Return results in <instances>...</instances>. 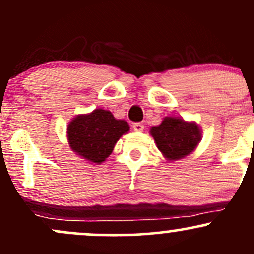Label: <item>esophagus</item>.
<instances>
[{"instance_id":"esophagus-1","label":"esophagus","mask_w":254,"mask_h":254,"mask_svg":"<svg viewBox=\"0 0 254 254\" xmlns=\"http://www.w3.org/2000/svg\"><path fill=\"white\" fill-rule=\"evenodd\" d=\"M132 129H134L135 131L141 132V131H143V129H145V125H143L142 123H135V124L132 125Z\"/></svg>"}]
</instances>
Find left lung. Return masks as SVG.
Returning <instances> with one entry per match:
<instances>
[{"mask_svg":"<svg viewBox=\"0 0 254 254\" xmlns=\"http://www.w3.org/2000/svg\"><path fill=\"white\" fill-rule=\"evenodd\" d=\"M159 151L170 161L190 154L201 140L198 125L181 118L165 117L161 125L151 129Z\"/></svg>","mask_w":254,"mask_h":254,"instance_id":"obj_1","label":"left lung"}]
</instances>
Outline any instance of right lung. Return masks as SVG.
<instances>
[{"label":"right lung","instance_id":"1","mask_svg":"<svg viewBox=\"0 0 254 254\" xmlns=\"http://www.w3.org/2000/svg\"><path fill=\"white\" fill-rule=\"evenodd\" d=\"M129 131V124L118 120L105 109H95L86 116H78L68 125L69 146L79 156L92 163L105 162L117 141Z\"/></svg>","mask_w":254,"mask_h":254}]
</instances>
